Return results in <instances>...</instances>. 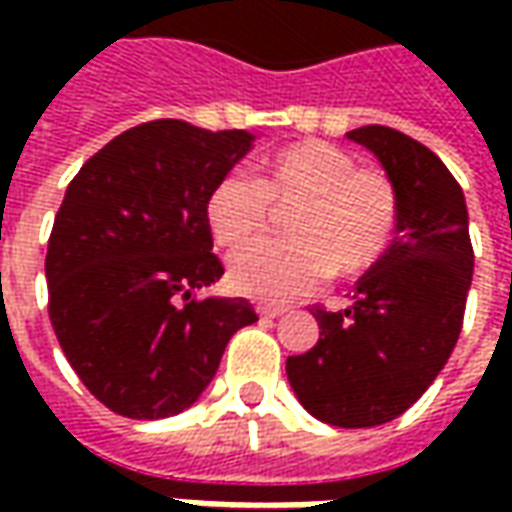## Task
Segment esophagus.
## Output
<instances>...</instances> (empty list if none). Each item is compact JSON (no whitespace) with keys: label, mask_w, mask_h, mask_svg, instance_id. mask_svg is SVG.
<instances>
[{"label":"esophagus","mask_w":512,"mask_h":512,"mask_svg":"<svg viewBox=\"0 0 512 512\" xmlns=\"http://www.w3.org/2000/svg\"><path fill=\"white\" fill-rule=\"evenodd\" d=\"M256 313L262 316V319H279L282 313H285V307H273V305H256Z\"/></svg>","instance_id":"obj_1"}]
</instances>
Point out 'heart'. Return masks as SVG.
Listing matches in <instances>:
<instances>
[{"label":"heart","instance_id":"b5f03b06","mask_svg":"<svg viewBox=\"0 0 512 512\" xmlns=\"http://www.w3.org/2000/svg\"><path fill=\"white\" fill-rule=\"evenodd\" d=\"M287 216V242L239 253L230 285L256 302H293L325 276L362 279L382 265L399 230V193L382 170L322 139L293 142L262 162L259 182L227 173L210 187L205 219L219 245H253L270 225L273 207Z\"/></svg>","mask_w":512,"mask_h":512}]
</instances>
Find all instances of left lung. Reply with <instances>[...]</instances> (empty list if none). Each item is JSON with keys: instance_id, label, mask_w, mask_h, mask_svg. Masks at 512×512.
Returning a JSON list of instances; mask_svg holds the SVG:
<instances>
[{"instance_id": "8db88e82", "label": "left lung", "mask_w": 512, "mask_h": 512, "mask_svg": "<svg viewBox=\"0 0 512 512\" xmlns=\"http://www.w3.org/2000/svg\"><path fill=\"white\" fill-rule=\"evenodd\" d=\"M399 193L390 253L353 285L350 305L316 310L319 342L287 359V382L310 416L376 427L402 416L442 373L459 342L473 247L459 182L422 142L384 125L347 133Z\"/></svg>"}]
</instances>
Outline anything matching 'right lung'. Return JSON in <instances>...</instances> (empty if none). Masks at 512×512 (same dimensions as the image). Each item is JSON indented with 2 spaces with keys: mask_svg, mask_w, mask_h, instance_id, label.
<instances>
[{
  "mask_svg": "<svg viewBox=\"0 0 512 512\" xmlns=\"http://www.w3.org/2000/svg\"><path fill=\"white\" fill-rule=\"evenodd\" d=\"M247 130L156 119L110 139L65 190L45 276L70 367L128 419H168L213 382L247 299L193 290L222 279L205 219L210 187L253 148Z\"/></svg>",
  "mask_w": 512,
  "mask_h": 512,
  "instance_id": "right-lung-1",
  "label": "right lung"
}]
</instances>
